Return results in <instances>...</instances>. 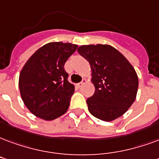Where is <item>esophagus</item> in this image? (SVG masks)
Masks as SVG:
<instances>
[{"instance_id": "34e87169", "label": "esophagus", "mask_w": 159, "mask_h": 159, "mask_svg": "<svg viewBox=\"0 0 159 159\" xmlns=\"http://www.w3.org/2000/svg\"><path fill=\"white\" fill-rule=\"evenodd\" d=\"M86 83H87V80H86V79H83V81L81 82V83H77V87H78V88H81V87H82V86H83V84H85Z\"/></svg>"}]
</instances>
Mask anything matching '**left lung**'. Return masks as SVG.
Segmentation results:
<instances>
[{
    "label": "left lung",
    "instance_id": "1",
    "mask_svg": "<svg viewBox=\"0 0 159 159\" xmlns=\"http://www.w3.org/2000/svg\"><path fill=\"white\" fill-rule=\"evenodd\" d=\"M89 62L94 94L87 99L89 112L112 121L127 111L136 98L138 76L121 53L109 44L82 45L77 49Z\"/></svg>",
    "mask_w": 159,
    "mask_h": 159
}]
</instances>
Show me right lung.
Wrapping results in <instances>:
<instances>
[{
  "instance_id": "right-lung-1",
  "label": "right lung",
  "mask_w": 159,
  "mask_h": 159,
  "mask_svg": "<svg viewBox=\"0 0 159 159\" xmlns=\"http://www.w3.org/2000/svg\"><path fill=\"white\" fill-rule=\"evenodd\" d=\"M77 45L51 42L35 51L19 75L20 94L30 112L53 120L67 111L75 87L68 82L64 65Z\"/></svg>"
}]
</instances>
